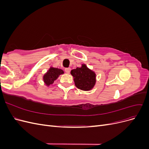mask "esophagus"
<instances>
[{
  "instance_id": "34e87169",
  "label": "esophagus",
  "mask_w": 149,
  "mask_h": 149,
  "mask_svg": "<svg viewBox=\"0 0 149 149\" xmlns=\"http://www.w3.org/2000/svg\"><path fill=\"white\" fill-rule=\"evenodd\" d=\"M65 71L66 73H70V71H71V68H66L65 69Z\"/></svg>"
}]
</instances>
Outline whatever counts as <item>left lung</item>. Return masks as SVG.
<instances>
[{
    "label": "left lung",
    "mask_w": 149,
    "mask_h": 149,
    "mask_svg": "<svg viewBox=\"0 0 149 149\" xmlns=\"http://www.w3.org/2000/svg\"><path fill=\"white\" fill-rule=\"evenodd\" d=\"M71 74L73 76L76 86L83 91H89L96 84L95 72L88 68L85 64L81 65V67L72 70Z\"/></svg>",
    "instance_id": "8db88e82"
}]
</instances>
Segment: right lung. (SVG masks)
Returning a JSON list of instances; mask_svg holds the SVG:
<instances>
[{
  "label": "right lung",
  "mask_w": 149,
  "mask_h": 149,
  "mask_svg": "<svg viewBox=\"0 0 149 149\" xmlns=\"http://www.w3.org/2000/svg\"><path fill=\"white\" fill-rule=\"evenodd\" d=\"M63 74H64V71L61 69L50 67L47 73L43 76V82L46 86H49V85L52 84L54 81L58 79L60 75Z\"/></svg>",
  "instance_id": "1"
}]
</instances>
